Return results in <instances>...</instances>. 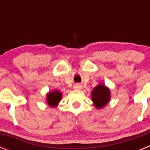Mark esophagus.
Here are the masks:
<instances>
[{
  "label": "esophagus",
  "instance_id": "34e87169",
  "mask_svg": "<svg viewBox=\"0 0 150 150\" xmlns=\"http://www.w3.org/2000/svg\"><path fill=\"white\" fill-rule=\"evenodd\" d=\"M82 88H83L82 85L79 84V83H77V84H76L75 86H74V88L76 90H81Z\"/></svg>",
  "mask_w": 150,
  "mask_h": 150
}]
</instances>
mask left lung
<instances>
[{"label":"left lung","instance_id":"left-lung-1","mask_svg":"<svg viewBox=\"0 0 150 150\" xmlns=\"http://www.w3.org/2000/svg\"><path fill=\"white\" fill-rule=\"evenodd\" d=\"M110 99V91L104 84H99L91 91V100L95 107L101 109L105 107Z\"/></svg>","mask_w":150,"mask_h":150}]
</instances>
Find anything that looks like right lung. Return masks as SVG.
I'll use <instances>...</instances> for the list:
<instances>
[{"mask_svg": "<svg viewBox=\"0 0 150 150\" xmlns=\"http://www.w3.org/2000/svg\"><path fill=\"white\" fill-rule=\"evenodd\" d=\"M62 93L60 91L55 90L49 92L46 95V102L49 104V106L52 107H56L62 99Z\"/></svg>", "mask_w": 150, "mask_h": 150, "instance_id": "add662e5", "label": "right lung"}]
</instances>
